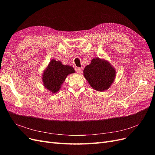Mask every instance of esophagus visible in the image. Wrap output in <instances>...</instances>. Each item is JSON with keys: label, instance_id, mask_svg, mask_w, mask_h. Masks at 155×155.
<instances>
[{"label": "esophagus", "instance_id": "esophagus-1", "mask_svg": "<svg viewBox=\"0 0 155 155\" xmlns=\"http://www.w3.org/2000/svg\"><path fill=\"white\" fill-rule=\"evenodd\" d=\"M75 71L78 73H80L81 72V71H82V68H80V67H75Z\"/></svg>", "mask_w": 155, "mask_h": 155}]
</instances>
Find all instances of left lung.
<instances>
[{"label":"left lung","instance_id":"1","mask_svg":"<svg viewBox=\"0 0 155 155\" xmlns=\"http://www.w3.org/2000/svg\"><path fill=\"white\" fill-rule=\"evenodd\" d=\"M84 75L93 88L102 92L107 90L113 83L116 71L107 61L96 58L85 67Z\"/></svg>","mask_w":155,"mask_h":155}]
</instances>
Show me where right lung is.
I'll return each instance as SVG.
<instances>
[{"label": "right lung", "instance_id": "1", "mask_svg": "<svg viewBox=\"0 0 155 155\" xmlns=\"http://www.w3.org/2000/svg\"><path fill=\"white\" fill-rule=\"evenodd\" d=\"M75 70L68 65H63L60 61L51 60L43 75V85L53 93L58 92L67 76Z\"/></svg>", "mask_w": 155, "mask_h": 155}]
</instances>
